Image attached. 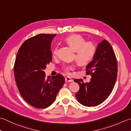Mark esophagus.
Instances as JSON below:
<instances>
[{"instance_id":"1","label":"esophagus","mask_w":131,"mask_h":131,"mask_svg":"<svg viewBox=\"0 0 131 131\" xmlns=\"http://www.w3.org/2000/svg\"><path fill=\"white\" fill-rule=\"evenodd\" d=\"M65 82H73V79L70 77L67 76L65 77Z\"/></svg>"}]
</instances>
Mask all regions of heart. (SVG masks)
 <instances>
[{
	"instance_id": "b5f03b06",
	"label": "heart",
	"mask_w": 131,
	"mask_h": 131,
	"mask_svg": "<svg viewBox=\"0 0 131 131\" xmlns=\"http://www.w3.org/2000/svg\"><path fill=\"white\" fill-rule=\"evenodd\" d=\"M65 42L75 51L74 58L79 65H85L93 60L96 51L95 46L91 42H86L84 38L79 35H72L65 38ZM57 54V48L54 49L53 56ZM73 68L70 66L65 68L68 71Z\"/></svg>"
}]
</instances>
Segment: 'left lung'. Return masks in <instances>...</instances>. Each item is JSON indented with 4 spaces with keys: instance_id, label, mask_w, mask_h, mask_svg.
I'll return each mask as SVG.
<instances>
[{
    "instance_id": "1",
    "label": "left lung",
    "mask_w": 131,
    "mask_h": 131,
    "mask_svg": "<svg viewBox=\"0 0 131 131\" xmlns=\"http://www.w3.org/2000/svg\"><path fill=\"white\" fill-rule=\"evenodd\" d=\"M86 74L91 76L89 83H84L82 79L74 80L79 86L75 97L84 106H96L109 96L117 78L116 58L107 40H103L97 46L93 61L86 66Z\"/></svg>"
}]
</instances>
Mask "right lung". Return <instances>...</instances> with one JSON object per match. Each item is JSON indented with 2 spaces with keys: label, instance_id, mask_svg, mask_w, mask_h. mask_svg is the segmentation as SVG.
Instances as JSON below:
<instances>
[{
  "label": "right lung",
  "instance_id": "1",
  "mask_svg": "<svg viewBox=\"0 0 131 131\" xmlns=\"http://www.w3.org/2000/svg\"><path fill=\"white\" fill-rule=\"evenodd\" d=\"M55 36L40 34L27 40L15 60L14 70L20 93L28 103L37 108L50 106L65 83L61 74L45 78L44 70L52 61L50 45Z\"/></svg>",
  "mask_w": 131,
  "mask_h": 131
}]
</instances>
